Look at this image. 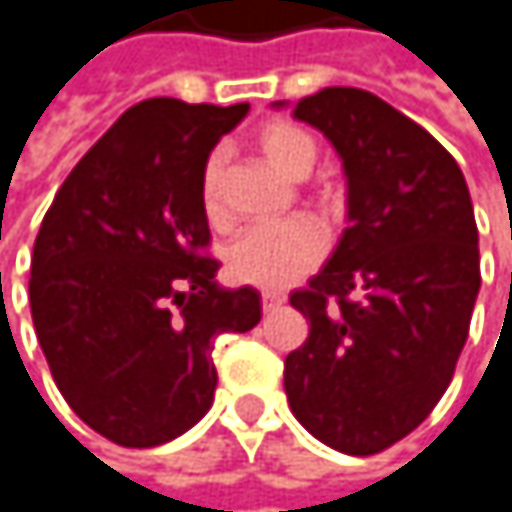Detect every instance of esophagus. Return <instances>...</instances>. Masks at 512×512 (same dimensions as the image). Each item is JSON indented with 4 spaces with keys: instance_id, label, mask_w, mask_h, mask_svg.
I'll return each instance as SVG.
<instances>
[{
    "instance_id": "esophagus-1",
    "label": "esophagus",
    "mask_w": 512,
    "mask_h": 512,
    "mask_svg": "<svg viewBox=\"0 0 512 512\" xmlns=\"http://www.w3.org/2000/svg\"><path fill=\"white\" fill-rule=\"evenodd\" d=\"M261 300H264V309H267V312H273L276 306H282V303H285V297H282V294H276V291H264V297H261Z\"/></svg>"
}]
</instances>
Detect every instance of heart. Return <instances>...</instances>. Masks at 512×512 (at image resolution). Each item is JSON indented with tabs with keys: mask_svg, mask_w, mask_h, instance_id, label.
I'll list each match as a JSON object with an SVG mask.
<instances>
[{
	"mask_svg": "<svg viewBox=\"0 0 512 512\" xmlns=\"http://www.w3.org/2000/svg\"><path fill=\"white\" fill-rule=\"evenodd\" d=\"M258 148L285 178H306L318 160V142L297 124L276 121L258 133ZM327 203V200H324ZM200 209L212 227L227 224L224 209V157L215 151L200 172ZM324 254L321 230L306 218L251 227L224 251L227 276L264 291H279L303 279Z\"/></svg>",
	"mask_w": 512,
	"mask_h": 512,
	"instance_id": "obj_1",
	"label": "heart"
}]
</instances>
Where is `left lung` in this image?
Returning <instances> with one entry per match:
<instances>
[{
  "label": "left lung",
  "instance_id": "1",
  "mask_svg": "<svg viewBox=\"0 0 512 512\" xmlns=\"http://www.w3.org/2000/svg\"><path fill=\"white\" fill-rule=\"evenodd\" d=\"M294 118L337 148L349 227L291 294L309 337L285 358V394L315 440L376 455L452 382L480 294L477 221L452 154L379 96L324 87Z\"/></svg>",
  "mask_w": 512,
  "mask_h": 512
}]
</instances>
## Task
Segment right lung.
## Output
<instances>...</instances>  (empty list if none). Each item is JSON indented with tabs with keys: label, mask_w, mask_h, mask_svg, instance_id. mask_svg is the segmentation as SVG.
Masks as SVG:
<instances>
[{
	"label": "right lung",
	"mask_w": 512,
	"mask_h": 512,
	"mask_svg": "<svg viewBox=\"0 0 512 512\" xmlns=\"http://www.w3.org/2000/svg\"><path fill=\"white\" fill-rule=\"evenodd\" d=\"M248 115L145 99L69 172L32 248L35 337L66 404L96 434L148 449L212 407L215 337L261 321L254 288H221L200 172Z\"/></svg>",
	"instance_id": "1"
}]
</instances>
